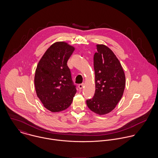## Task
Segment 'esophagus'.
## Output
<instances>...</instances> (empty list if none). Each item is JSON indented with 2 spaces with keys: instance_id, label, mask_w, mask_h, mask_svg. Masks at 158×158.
<instances>
[{
  "instance_id": "34e87169",
  "label": "esophagus",
  "mask_w": 158,
  "mask_h": 158,
  "mask_svg": "<svg viewBox=\"0 0 158 158\" xmlns=\"http://www.w3.org/2000/svg\"><path fill=\"white\" fill-rule=\"evenodd\" d=\"M83 86H84V85H83V84H80V85H78V88H79L80 89H82L83 88Z\"/></svg>"
}]
</instances>
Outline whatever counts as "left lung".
<instances>
[{"label":"left lung","instance_id":"1","mask_svg":"<svg viewBox=\"0 0 158 158\" xmlns=\"http://www.w3.org/2000/svg\"><path fill=\"white\" fill-rule=\"evenodd\" d=\"M94 56L95 91L86 104L92 112L102 115L111 112L122 97L125 75L113 51L104 44L96 45Z\"/></svg>","mask_w":158,"mask_h":158}]
</instances>
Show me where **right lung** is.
<instances>
[{
    "instance_id": "right-lung-1",
    "label": "right lung",
    "mask_w": 158,
    "mask_h": 158,
    "mask_svg": "<svg viewBox=\"0 0 158 158\" xmlns=\"http://www.w3.org/2000/svg\"><path fill=\"white\" fill-rule=\"evenodd\" d=\"M75 47L64 41L50 45L40 59L35 71V86L44 106L52 113L66 110L77 89L67 65Z\"/></svg>"
}]
</instances>
